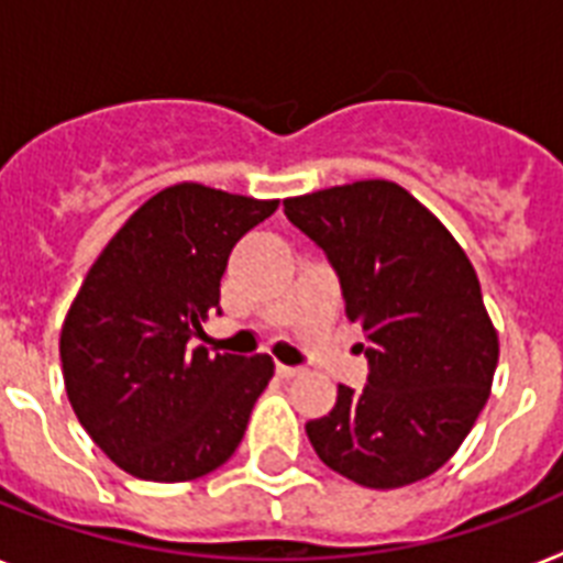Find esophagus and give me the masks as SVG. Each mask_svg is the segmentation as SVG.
Listing matches in <instances>:
<instances>
[{
    "label": "esophagus",
    "mask_w": 563,
    "mask_h": 563,
    "mask_svg": "<svg viewBox=\"0 0 563 563\" xmlns=\"http://www.w3.org/2000/svg\"><path fill=\"white\" fill-rule=\"evenodd\" d=\"M277 376H280V378H295V376H300V367H289V364H277Z\"/></svg>",
    "instance_id": "esophagus-1"
}]
</instances>
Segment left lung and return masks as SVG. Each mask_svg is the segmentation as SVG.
I'll return each mask as SVG.
<instances>
[{"instance_id":"8db88e82","label":"left lung","mask_w":563,"mask_h":563,"mask_svg":"<svg viewBox=\"0 0 563 563\" xmlns=\"http://www.w3.org/2000/svg\"><path fill=\"white\" fill-rule=\"evenodd\" d=\"M335 268L367 332V387L338 385L306 422L314 454L367 488H399L454 456L486 405L497 329L460 242L396 181L367 178L283 202Z\"/></svg>"}]
</instances>
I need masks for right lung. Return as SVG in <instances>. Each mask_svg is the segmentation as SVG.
I'll return each mask as SVG.
<instances>
[{
    "instance_id": "right-lung-1",
    "label": "right lung",
    "mask_w": 563,
    "mask_h": 563,
    "mask_svg": "<svg viewBox=\"0 0 563 563\" xmlns=\"http://www.w3.org/2000/svg\"><path fill=\"white\" fill-rule=\"evenodd\" d=\"M274 210L196 181L164 187L86 274L59 332L63 382L86 433L132 477H205L242 442L274 361L187 344L219 309L231 249Z\"/></svg>"
}]
</instances>
